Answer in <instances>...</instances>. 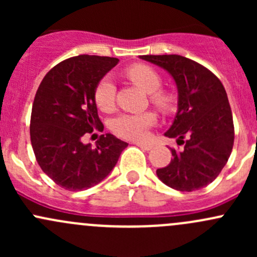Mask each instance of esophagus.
Returning a JSON list of instances; mask_svg holds the SVG:
<instances>
[{"label": "esophagus", "instance_id": "obj_1", "mask_svg": "<svg viewBox=\"0 0 257 257\" xmlns=\"http://www.w3.org/2000/svg\"><path fill=\"white\" fill-rule=\"evenodd\" d=\"M136 145L137 147H139V148H142V149H144V150H150L153 148V145L152 144H144V143H136Z\"/></svg>", "mask_w": 257, "mask_h": 257}]
</instances>
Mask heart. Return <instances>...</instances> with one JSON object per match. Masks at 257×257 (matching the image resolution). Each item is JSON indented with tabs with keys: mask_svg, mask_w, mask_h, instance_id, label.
Instances as JSON below:
<instances>
[{
	"mask_svg": "<svg viewBox=\"0 0 257 257\" xmlns=\"http://www.w3.org/2000/svg\"><path fill=\"white\" fill-rule=\"evenodd\" d=\"M128 77L137 85L150 93L152 100L162 109L167 110L172 107L173 98L167 93L158 90L162 84L160 76L157 71L147 64H134L128 69ZM95 103L100 110H109L114 104L115 85L109 77H104L95 88ZM157 121L152 112L137 114H121L112 123V129L118 136L133 141H144L148 138V132Z\"/></svg>",
	"mask_w": 257,
	"mask_h": 257,
	"instance_id": "obj_1",
	"label": "heart"
}]
</instances>
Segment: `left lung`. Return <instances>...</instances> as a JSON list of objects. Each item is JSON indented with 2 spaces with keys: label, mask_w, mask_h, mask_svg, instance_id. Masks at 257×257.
<instances>
[{
  "label": "left lung",
  "mask_w": 257,
  "mask_h": 257,
  "mask_svg": "<svg viewBox=\"0 0 257 257\" xmlns=\"http://www.w3.org/2000/svg\"><path fill=\"white\" fill-rule=\"evenodd\" d=\"M139 58L167 71L178 89L177 114L164 136L178 138L184 149H172V162L157 170L158 178L175 190H199L216 179L234 145L232 113L224 85L208 68L186 57Z\"/></svg>",
  "instance_id": "1"
}]
</instances>
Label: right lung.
Segmentation results:
<instances>
[{"instance_id": "add662e5", "label": "right lung", "mask_w": 257, "mask_h": 257, "mask_svg": "<svg viewBox=\"0 0 257 257\" xmlns=\"http://www.w3.org/2000/svg\"><path fill=\"white\" fill-rule=\"evenodd\" d=\"M118 62L72 57L54 66L36 93L30 126L33 152L41 169L67 190H85L104 180L128 147L110 133L100 136L94 149L82 141L85 133L103 129L95 88Z\"/></svg>"}]
</instances>
